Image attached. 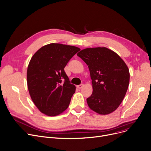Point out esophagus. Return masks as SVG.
Returning <instances> with one entry per match:
<instances>
[{
  "label": "esophagus",
  "instance_id": "obj_1",
  "mask_svg": "<svg viewBox=\"0 0 151 151\" xmlns=\"http://www.w3.org/2000/svg\"><path fill=\"white\" fill-rule=\"evenodd\" d=\"M83 86H84V84H79V85L77 86V88H81L83 87Z\"/></svg>",
  "mask_w": 151,
  "mask_h": 151
}]
</instances>
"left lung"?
I'll use <instances>...</instances> for the list:
<instances>
[{"mask_svg": "<svg viewBox=\"0 0 151 151\" xmlns=\"http://www.w3.org/2000/svg\"><path fill=\"white\" fill-rule=\"evenodd\" d=\"M77 55L86 63L92 79L93 92L87 99L94 112L107 115L119 107L129 84V68L115 52L106 47L87 48Z\"/></svg>", "mask_w": 151, "mask_h": 151, "instance_id": "8db88e82", "label": "left lung"}]
</instances>
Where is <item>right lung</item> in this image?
<instances>
[{
	"instance_id": "obj_1",
	"label": "right lung",
	"mask_w": 151,
	"mask_h": 151,
	"mask_svg": "<svg viewBox=\"0 0 151 151\" xmlns=\"http://www.w3.org/2000/svg\"><path fill=\"white\" fill-rule=\"evenodd\" d=\"M79 50L75 46L52 43L39 49L30 60L27 73L29 93L45 115L56 116L68 108L76 87L70 83L64 68Z\"/></svg>"
}]
</instances>
